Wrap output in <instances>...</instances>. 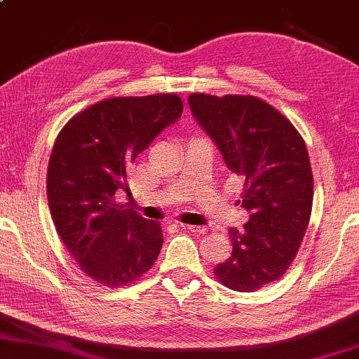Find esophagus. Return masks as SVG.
<instances>
[{
  "label": "esophagus",
  "instance_id": "esophagus-1",
  "mask_svg": "<svg viewBox=\"0 0 359 359\" xmlns=\"http://www.w3.org/2000/svg\"><path fill=\"white\" fill-rule=\"evenodd\" d=\"M185 228L191 232H195V234H206V231H208L206 226H195V224H187Z\"/></svg>",
  "mask_w": 359,
  "mask_h": 359
}]
</instances>
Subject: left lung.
<instances>
[{
	"label": "left lung",
	"mask_w": 359,
	"mask_h": 359,
	"mask_svg": "<svg viewBox=\"0 0 359 359\" xmlns=\"http://www.w3.org/2000/svg\"><path fill=\"white\" fill-rule=\"evenodd\" d=\"M189 105L226 168L244 180L237 203L249 221L229 229L232 254L215 275L234 291H257L285 275L309 224L314 180L306 144L290 120L254 95L191 94Z\"/></svg>",
	"instance_id": "1"
}]
</instances>
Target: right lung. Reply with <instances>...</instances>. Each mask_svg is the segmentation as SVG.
<instances>
[{
  "mask_svg": "<svg viewBox=\"0 0 359 359\" xmlns=\"http://www.w3.org/2000/svg\"><path fill=\"white\" fill-rule=\"evenodd\" d=\"M182 110L175 94L100 100L74 115L55 141L47 174L50 215L81 270L100 285H127L158 259L161 224L118 205L115 194H130L128 164Z\"/></svg>",
  "mask_w": 359,
  "mask_h": 359,
  "instance_id": "right-lung-1",
  "label": "right lung"
}]
</instances>
